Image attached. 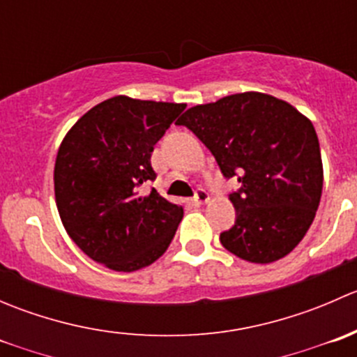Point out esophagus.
Returning a JSON list of instances; mask_svg holds the SVG:
<instances>
[{"instance_id": "1", "label": "esophagus", "mask_w": 357, "mask_h": 357, "mask_svg": "<svg viewBox=\"0 0 357 357\" xmlns=\"http://www.w3.org/2000/svg\"><path fill=\"white\" fill-rule=\"evenodd\" d=\"M207 202H208V193L205 192V190H199V192L195 193V197H193V204H195L197 207L207 204Z\"/></svg>"}]
</instances>
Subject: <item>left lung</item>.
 Returning a JSON list of instances; mask_svg holds the SVG:
<instances>
[{"mask_svg":"<svg viewBox=\"0 0 357 357\" xmlns=\"http://www.w3.org/2000/svg\"><path fill=\"white\" fill-rule=\"evenodd\" d=\"M176 124L211 150L225 178L240 183L229 195L236 221L219 236L222 247L255 264L290 254L321 199V152L312 122L283 100L247 91L192 107Z\"/></svg>","mask_w":357,"mask_h":357,"instance_id":"1","label":"left lung"}]
</instances>
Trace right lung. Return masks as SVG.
Segmentation results:
<instances>
[{"mask_svg":"<svg viewBox=\"0 0 357 357\" xmlns=\"http://www.w3.org/2000/svg\"><path fill=\"white\" fill-rule=\"evenodd\" d=\"M185 103L114 96L70 128L55 162L63 228L93 261L131 273L155 262L174 238L183 207L139 186L157 178L153 146Z\"/></svg>","mask_w":357,"mask_h":357,"instance_id":"add662e5","label":"right lung"}]
</instances>
